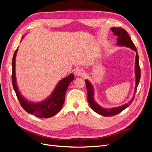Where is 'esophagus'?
Segmentation results:
<instances>
[{
  "label": "esophagus",
  "instance_id": "obj_1",
  "mask_svg": "<svg viewBox=\"0 0 152 152\" xmlns=\"http://www.w3.org/2000/svg\"><path fill=\"white\" fill-rule=\"evenodd\" d=\"M85 74V72L83 69L77 68L75 72V75L77 76H83Z\"/></svg>",
  "mask_w": 152,
  "mask_h": 152
}]
</instances>
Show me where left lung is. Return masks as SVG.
<instances>
[{"mask_svg": "<svg viewBox=\"0 0 152 152\" xmlns=\"http://www.w3.org/2000/svg\"><path fill=\"white\" fill-rule=\"evenodd\" d=\"M112 31L113 32V34L117 36V44L118 45H124V46H126L128 48H130L131 49L135 50L136 52V62H135V73H136V86H135V90H134V94L131 100L129 102L127 103L124 104L121 107H116V108H112L110 109H106L100 107L99 104L96 103V102L94 99V90L93 87L91 85L89 80H86V84L87 90V101L90 105L91 108L93 109L94 111L98 114L103 115L104 117H111L115 115L121 113L124 110H125L127 107L129 106L132 102L134 100L135 94L136 93L137 87L139 84V82L140 80L141 77V70L139 64V56L137 52V49L136 48L135 45L132 42L131 39L127 34V32L122 28H112Z\"/></svg>", "mask_w": 152, "mask_h": 152, "instance_id": "obj_1", "label": "left lung"}]
</instances>
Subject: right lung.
<instances>
[{
  "label": "right lung",
  "mask_w": 152,
  "mask_h": 152,
  "mask_svg": "<svg viewBox=\"0 0 152 152\" xmlns=\"http://www.w3.org/2000/svg\"><path fill=\"white\" fill-rule=\"evenodd\" d=\"M22 37V38H23ZM18 49L13 55L12 61V83L19 102L26 112L40 118H49L57 114L62 108L65 102L67 88L73 79L74 75H69L58 82L52 94L45 100L39 103H31L27 101L21 94L16 84L15 74V59Z\"/></svg>",
  "instance_id": "add662e5"
}]
</instances>
